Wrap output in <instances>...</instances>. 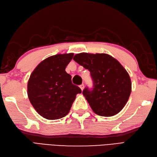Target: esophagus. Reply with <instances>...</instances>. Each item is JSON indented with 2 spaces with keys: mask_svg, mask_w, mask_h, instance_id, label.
Instances as JSON below:
<instances>
[{
  "mask_svg": "<svg viewBox=\"0 0 157 157\" xmlns=\"http://www.w3.org/2000/svg\"><path fill=\"white\" fill-rule=\"evenodd\" d=\"M79 86H80V88H81V89L82 90H83L84 88H85V85H84V84H82V85H81Z\"/></svg>",
  "mask_w": 157,
  "mask_h": 157,
  "instance_id": "obj_1",
  "label": "esophagus"
}]
</instances>
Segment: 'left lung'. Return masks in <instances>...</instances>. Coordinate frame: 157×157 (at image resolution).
<instances>
[{
    "label": "left lung",
    "mask_w": 157,
    "mask_h": 157,
    "mask_svg": "<svg viewBox=\"0 0 157 157\" xmlns=\"http://www.w3.org/2000/svg\"><path fill=\"white\" fill-rule=\"evenodd\" d=\"M74 60L88 69L93 88L86 87L82 94L92 110L98 115L112 117L124 108L131 93V81L118 61L105 53L82 52Z\"/></svg>",
    "instance_id": "8db88e82"
}]
</instances>
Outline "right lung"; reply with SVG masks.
<instances>
[{
	"label": "right lung",
	"mask_w": 157,
	"mask_h": 157,
	"mask_svg": "<svg viewBox=\"0 0 157 157\" xmlns=\"http://www.w3.org/2000/svg\"><path fill=\"white\" fill-rule=\"evenodd\" d=\"M73 53L59 54L44 59L30 75L27 94L33 107L40 116L56 120L69 113L76 94L81 89L73 85L65 71Z\"/></svg>",
	"instance_id": "obj_1"
}]
</instances>
